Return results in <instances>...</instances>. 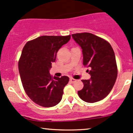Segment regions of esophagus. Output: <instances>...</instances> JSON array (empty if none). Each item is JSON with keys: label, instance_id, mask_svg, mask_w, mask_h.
<instances>
[{"label": "esophagus", "instance_id": "1", "mask_svg": "<svg viewBox=\"0 0 133 133\" xmlns=\"http://www.w3.org/2000/svg\"><path fill=\"white\" fill-rule=\"evenodd\" d=\"M70 82L71 83H74L75 82H76V80L73 79V78H71V79H70Z\"/></svg>", "mask_w": 133, "mask_h": 133}]
</instances>
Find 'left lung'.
I'll return each mask as SVG.
<instances>
[{"label": "left lung", "mask_w": 133, "mask_h": 133, "mask_svg": "<svg viewBox=\"0 0 133 133\" xmlns=\"http://www.w3.org/2000/svg\"><path fill=\"white\" fill-rule=\"evenodd\" d=\"M82 49L83 64L91 77L82 80L84 87L78 91L79 97L88 103L105 98L114 86L118 70L114 51L108 41L90 33L72 35Z\"/></svg>", "instance_id": "obj_1"}]
</instances>
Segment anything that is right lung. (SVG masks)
Here are the masks:
<instances>
[{
    "mask_svg": "<svg viewBox=\"0 0 133 133\" xmlns=\"http://www.w3.org/2000/svg\"><path fill=\"white\" fill-rule=\"evenodd\" d=\"M71 39L68 36H41L28 41L18 62L19 73L27 95L35 103L52 107L61 102L67 76L54 77L49 74L57 51Z\"/></svg>",
    "mask_w": 133,
    "mask_h": 133,
    "instance_id": "1",
    "label": "right lung"
}]
</instances>
